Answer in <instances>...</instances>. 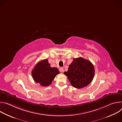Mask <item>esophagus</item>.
Wrapping results in <instances>:
<instances>
[{
	"label": "esophagus",
	"mask_w": 122,
	"mask_h": 122,
	"mask_svg": "<svg viewBox=\"0 0 122 122\" xmlns=\"http://www.w3.org/2000/svg\"><path fill=\"white\" fill-rule=\"evenodd\" d=\"M59 71L60 72H64V68L63 67H60L59 68Z\"/></svg>",
	"instance_id": "obj_1"
}]
</instances>
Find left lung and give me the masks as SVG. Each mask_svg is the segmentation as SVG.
Masks as SVG:
<instances>
[{
  "label": "left lung",
  "instance_id": "obj_1",
  "mask_svg": "<svg viewBox=\"0 0 122 122\" xmlns=\"http://www.w3.org/2000/svg\"><path fill=\"white\" fill-rule=\"evenodd\" d=\"M64 74L74 87L80 89L91 82L94 77L95 68L90 61L79 57L73 59L67 71Z\"/></svg>",
  "mask_w": 122,
  "mask_h": 122
}]
</instances>
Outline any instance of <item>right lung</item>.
<instances>
[{"label": "right lung", "mask_w": 122, "mask_h": 122, "mask_svg": "<svg viewBox=\"0 0 122 122\" xmlns=\"http://www.w3.org/2000/svg\"><path fill=\"white\" fill-rule=\"evenodd\" d=\"M58 74H59L58 69L51 67L47 59L38 63L32 71V76L35 81L42 86L50 85Z\"/></svg>", "instance_id": "1"}]
</instances>
